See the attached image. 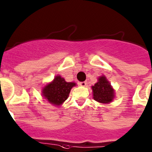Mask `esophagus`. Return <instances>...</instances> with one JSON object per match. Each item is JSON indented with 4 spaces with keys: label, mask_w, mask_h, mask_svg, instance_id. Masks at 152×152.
<instances>
[{
    "label": "esophagus",
    "mask_w": 152,
    "mask_h": 152,
    "mask_svg": "<svg viewBox=\"0 0 152 152\" xmlns=\"http://www.w3.org/2000/svg\"><path fill=\"white\" fill-rule=\"evenodd\" d=\"M87 84V81H83V82H80V85L82 86V87H85L86 85Z\"/></svg>",
    "instance_id": "obj_1"
}]
</instances>
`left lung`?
I'll return each mask as SVG.
<instances>
[{
    "mask_svg": "<svg viewBox=\"0 0 152 152\" xmlns=\"http://www.w3.org/2000/svg\"><path fill=\"white\" fill-rule=\"evenodd\" d=\"M98 80L99 81L92 87L93 99L100 103L111 102L113 100L115 94L113 88L104 76L100 77Z\"/></svg>",
    "mask_w": 152,
    "mask_h": 152,
    "instance_id": "left-lung-1",
    "label": "left lung"
}]
</instances>
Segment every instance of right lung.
Segmentation results:
<instances>
[{
    "label": "right lung",
    "instance_id": "obj_1",
    "mask_svg": "<svg viewBox=\"0 0 152 152\" xmlns=\"http://www.w3.org/2000/svg\"><path fill=\"white\" fill-rule=\"evenodd\" d=\"M75 85V83L66 82L60 76H56L53 81L44 87L43 96L49 102L56 105H60L68 99L71 89Z\"/></svg>",
    "mask_w": 152,
    "mask_h": 152
}]
</instances>
